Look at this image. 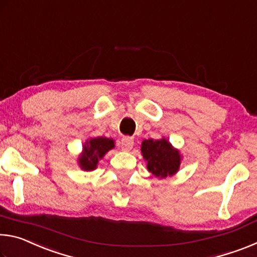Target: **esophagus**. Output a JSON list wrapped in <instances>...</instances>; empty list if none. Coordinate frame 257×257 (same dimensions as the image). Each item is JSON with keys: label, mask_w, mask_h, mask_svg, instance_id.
Wrapping results in <instances>:
<instances>
[{"label": "esophagus", "mask_w": 257, "mask_h": 257, "mask_svg": "<svg viewBox=\"0 0 257 257\" xmlns=\"http://www.w3.org/2000/svg\"><path fill=\"white\" fill-rule=\"evenodd\" d=\"M134 146V139L132 137H123L122 139H121V149H122L123 151L128 152L133 149Z\"/></svg>", "instance_id": "obj_1"}]
</instances>
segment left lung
I'll return each instance as SVG.
<instances>
[{"instance_id":"1","label":"left lung","mask_w":257,"mask_h":257,"mask_svg":"<svg viewBox=\"0 0 257 257\" xmlns=\"http://www.w3.org/2000/svg\"><path fill=\"white\" fill-rule=\"evenodd\" d=\"M141 151L147 162V170L160 179L176 175L179 170L180 152L173 149L165 138L145 139L142 143Z\"/></svg>"}]
</instances>
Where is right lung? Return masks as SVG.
I'll list each match as a JSON object with an SVG mask.
<instances>
[{
  "mask_svg": "<svg viewBox=\"0 0 257 257\" xmlns=\"http://www.w3.org/2000/svg\"><path fill=\"white\" fill-rule=\"evenodd\" d=\"M113 147H114V141L112 138H90L82 147V153L78 159V163L82 170L92 171L97 167L98 161L103 159V156Z\"/></svg>",
  "mask_w": 257,
  "mask_h": 257,
  "instance_id": "right-lung-1",
  "label": "right lung"
}]
</instances>
